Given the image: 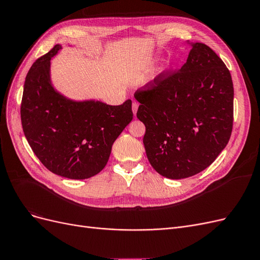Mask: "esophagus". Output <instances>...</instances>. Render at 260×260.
Returning a JSON list of instances; mask_svg holds the SVG:
<instances>
[{"label":"esophagus","instance_id":"1","mask_svg":"<svg viewBox=\"0 0 260 260\" xmlns=\"http://www.w3.org/2000/svg\"><path fill=\"white\" fill-rule=\"evenodd\" d=\"M138 108H139V104L137 103V102H135V103L132 104V112H133V115H137V112H138Z\"/></svg>","mask_w":260,"mask_h":260}]
</instances>
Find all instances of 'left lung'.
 I'll return each instance as SVG.
<instances>
[{"label": "left lung", "instance_id": "obj_1", "mask_svg": "<svg viewBox=\"0 0 260 260\" xmlns=\"http://www.w3.org/2000/svg\"><path fill=\"white\" fill-rule=\"evenodd\" d=\"M177 73L157 76L137 91V117L145 124L143 143L152 167L168 179L206 169L229 142L233 83L229 69L204 43H191Z\"/></svg>", "mask_w": 260, "mask_h": 260}]
</instances>
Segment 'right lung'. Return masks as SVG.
<instances>
[{
	"instance_id": "1",
	"label": "right lung",
	"mask_w": 260,
	"mask_h": 260,
	"mask_svg": "<svg viewBox=\"0 0 260 260\" xmlns=\"http://www.w3.org/2000/svg\"><path fill=\"white\" fill-rule=\"evenodd\" d=\"M60 50L61 44H56L31 66L23 85L21 124L46 168L60 177L83 180L106 166L114 142L132 120V102L112 106L65 96L51 78V59Z\"/></svg>"
}]
</instances>
